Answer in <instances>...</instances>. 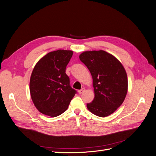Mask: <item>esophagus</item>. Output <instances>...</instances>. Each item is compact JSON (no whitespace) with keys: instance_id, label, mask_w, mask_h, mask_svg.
Returning <instances> with one entry per match:
<instances>
[{"instance_id":"obj_1","label":"esophagus","mask_w":156,"mask_h":156,"mask_svg":"<svg viewBox=\"0 0 156 156\" xmlns=\"http://www.w3.org/2000/svg\"><path fill=\"white\" fill-rule=\"evenodd\" d=\"M84 91H85V88H81V90H79L78 91L79 92V93L81 94H82V93H83Z\"/></svg>"}]
</instances>
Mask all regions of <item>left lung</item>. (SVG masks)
Segmentation results:
<instances>
[{
	"mask_svg": "<svg viewBox=\"0 0 156 156\" xmlns=\"http://www.w3.org/2000/svg\"><path fill=\"white\" fill-rule=\"evenodd\" d=\"M79 58L93 79L95 97L87 104L88 109L100 117L111 115L122 104L127 94L124 68L114 56L102 50L83 52Z\"/></svg>",
	"mask_w": 156,
	"mask_h": 156,
	"instance_id": "left-lung-1",
	"label": "left lung"
}]
</instances>
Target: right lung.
<instances>
[{"label": "right lung", "mask_w": 156, "mask_h": 156, "mask_svg": "<svg viewBox=\"0 0 156 156\" xmlns=\"http://www.w3.org/2000/svg\"><path fill=\"white\" fill-rule=\"evenodd\" d=\"M72 51L57 50L41 58L32 71L30 80L32 100L42 114L55 117L66 111L77 91L70 86L66 68Z\"/></svg>", "instance_id": "add662e5"}]
</instances>
